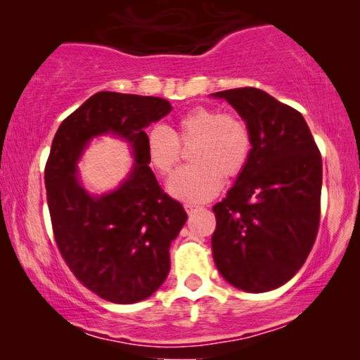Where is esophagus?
<instances>
[{
    "mask_svg": "<svg viewBox=\"0 0 360 360\" xmlns=\"http://www.w3.org/2000/svg\"><path fill=\"white\" fill-rule=\"evenodd\" d=\"M185 210H186V213L191 214V213H195V211H198L201 208H200V206H196V205H185Z\"/></svg>",
    "mask_w": 360,
    "mask_h": 360,
    "instance_id": "obj_1",
    "label": "esophagus"
}]
</instances>
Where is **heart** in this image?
Returning <instances> with one entry per match:
<instances>
[{"mask_svg":"<svg viewBox=\"0 0 360 360\" xmlns=\"http://www.w3.org/2000/svg\"><path fill=\"white\" fill-rule=\"evenodd\" d=\"M191 167L169 180L175 198L190 203L208 201L224 179L243 174L252 154V132L244 117L218 108L198 106L176 121L175 129L155 126L146 134L147 159L160 175H169L181 159V147H191Z\"/></svg>","mask_w":360,"mask_h":360,"instance_id":"heart-1","label":"heart"}]
</instances>
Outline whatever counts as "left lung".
Masks as SVG:
<instances>
[{
    "instance_id": "1",
    "label": "left lung",
    "mask_w": 360,
    "mask_h": 360,
    "mask_svg": "<svg viewBox=\"0 0 360 360\" xmlns=\"http://www.w3.org/2000/svg\"><path fill=\"white\" fill-rule=\"evenodd\" d=\"M244 117L252 154L213 206L214 264L236 288L262 293L302 269L318 234L323 164L302 112L259 88L213 93Z\"/></svg>"
}]
</instances>
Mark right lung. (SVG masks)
Wrapping results in <instances>:
<instances>
[{"instance_id":"add662e5","label":"right lung","mask_w":360,"mask_h":360,"mask_svg":"<svg viewBox=\"0 0 360 360\" xmlns=\"http://www.w3.org/2000/svg\"><path fill=\"white\" fill-rule=\"evenodd\" d=\"M170 111L164 98L100 91L62 121L52 141L44 179L57 248L73 275L111 303H137L164 283L170 244L188 218L160 188L147 159L144 129ZM103 134L124 139L135 165L116 191L93 197L76 164Z\"/></svg>"}]
</instances>
